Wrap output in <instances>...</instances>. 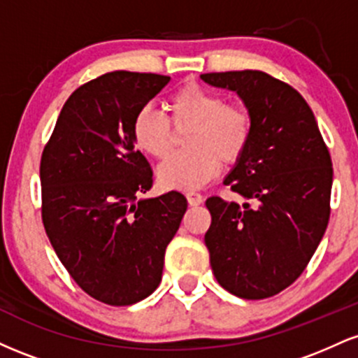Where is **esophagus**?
<instances>
[{"label":"esophagus","instance_id":"obj_1","mask_svg":"<svg viewBox=\"0 0 358 358\" xmlns=\"http://www.w3.org/2000/svg\"><path fill=\"white\" fill-rule=\"evenodd\" d=\"M187 200H188V205H192V207H196V205H200L203 202V196L200 195V193L190 192V193H187Z\"/></svg>","mask_w":358,"mask_h":358}]
</instances>
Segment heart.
<instances>
[{
	"mask_svg": "<svg viewBox=\"0 0 358 358\" xmlns=\"http://www.w3.org/2000/svg\"><path fill=\"white\" fill-rule=\"evenodd\" d=\"M168 116L143 108L131 124L139 151L165 158L173 146V131H185L182 153L171 155L158 166V183L166 190H196L210 182L220 163L231 166L242 158L252 136V116L244 106L225 104L219 94L187 82L170 94Z\"/></svg>",
	"mask_w": 358,
	"mask_h": 358,
	"instance_id": "heart-1",
	"label": "heart"
}]
</instances>
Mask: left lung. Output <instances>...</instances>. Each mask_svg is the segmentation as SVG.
<instances>
[{
  "label": "left lung",
  "instance_id": "1",
  "mask_svg": "<svg viewBox=\"0 0 358 358\" xmlns=\"http://www.w3.org/2000/svg\"><path fill=\"white\" fill-rule=\"evenodd\" d=\"M229 89L252 116L250 143L224 185L244 203L207 199L205 234L219 285L264 299L293 285L318 248L328 219L334 168L313 110L301 94L261 71L202 73Z\"/></svg>",
  "mask_w": 358,
  "mask_h": 358
}]
</instances>
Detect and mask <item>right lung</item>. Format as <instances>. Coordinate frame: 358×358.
<instances>
[{"mask_svg":"<svg viewBox=\"0 0 358 358\" xmlns=\"http://www.w3.org/2000/svg\"><path fill=\"white\" fill-rule=\"evenodd\" d=\"M168 82L116 71L80 85L42 155V219L52 248L73 281L106 305H134L158 287L166 245L187 210L178 192L139 199L153 171L131 124Z\"/></svg>","mask_w":358,"mask_h":358,"instance_id":"right-lung-1","label":"right lung"}]
</instances>
